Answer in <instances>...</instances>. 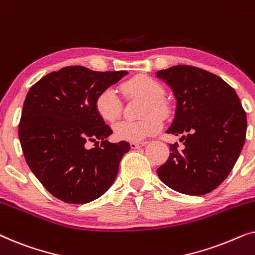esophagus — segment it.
<instances>
[{"label": "esophagus", "instance_id": "esophagus-1", "mask_svg": "<svg viewBox=\"0 0 255 255\" xmlns=\"http://www.w3.org/2000/svg\"><path fill=\"white\" fill-rule=\"evenodd\" d=\"M147 145V141H144V142H130V146L132 149H137V148H140L142 146Z\"/></svg>", "mask_w": 255, "mask_h": 255}]
</instances>
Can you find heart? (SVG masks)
I'll use <instances>...</instances> for the list:
<instances>
[{
	"mask_svg": "<svg viewBox=\"0 0 255 255\" xmlns=\"http://www.w3.org/2000/svg\"><path fill=\"white\" fill-rule=\"evenodd\" d=\"M121 90L128 97H140L145 100L142 115H148L135 122H121L114 127L115 137L118 140L142 141L161 130L162 123L159 116H166L168 113L167 104L163 102L165 88L158 80L148 75H135L121 85ZM94 107L99 116L107 123H115L121 116L122 103L114 89H103L96 96ZM151 115H149V114Z\"/></svg>",
	"mask_w": 255,
	"mask_h": 255,
	"instance_id": "1",
	"label": "heart"
}]
</instances>
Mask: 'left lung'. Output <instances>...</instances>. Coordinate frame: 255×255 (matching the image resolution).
Masks as SVG:
<instances>
[{"instance_id": "obj_1", "label": "left lung", "mask_w": 255, "mask_h": 255, "mask_svg": "<svg viewBox=\"0 0 255 255\" xmlns=\"http://www.w3.org/2000/svg\"><path fill=\"white\" fill-rule=\"evenodd\" d=\"M176 99L175 117L167 133L181 135L169 144V158L156 169L173 190L205 195L231 172L245 144L247 120L239 97L216 74L188 65L156 72Z\"/></svg>"}]
</instances>
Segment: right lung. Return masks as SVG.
<instances>
[{"label":"right lung","instance_id":"right-lung-1","mask_svg":"<svg viewBox=\"0 0 255 255\" xmlns=\"http://www.w3.org/2000/svg\"><path fill=\"white\" fill-rule=\"evenodd\" d=\"M127 74L68 66L45 75L27 92L18 125L20 145L30 169L54 197L85 204L114 183L130 144L107 140L113 130L94 102ZM89 141L101 146L88 149Z\"/></svg>","mask_w":255,"mask_h":255}]
</instances>
